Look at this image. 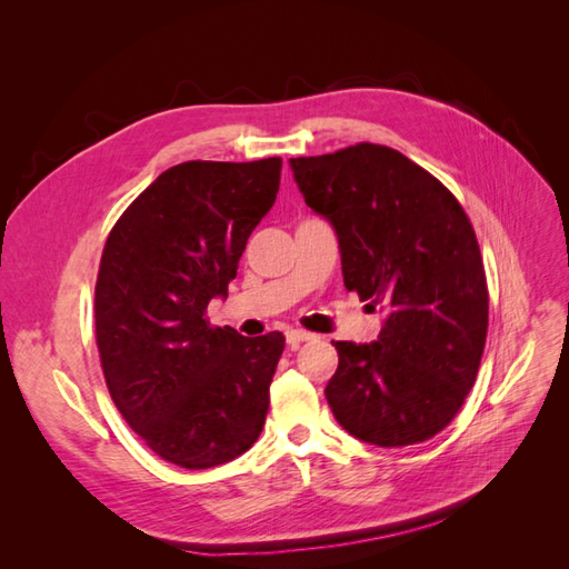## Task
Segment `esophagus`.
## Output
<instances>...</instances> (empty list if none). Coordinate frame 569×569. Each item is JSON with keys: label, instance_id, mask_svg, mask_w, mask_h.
I'll return each mask as SVG.
<instances>
[{"label": "esophagus", "instance_id": "1", "mask_svg": "<svg viewBox=\"0 0 569 569\" xmlns=\"http://www.w3.org/2000/svg\"><path fill=\"white\" fill-rule=\"evenodd\" d=\"M287 343L291 349H297L299 343H303V341H308V339H313V335L311 332H303V330H287Z\"/></svg>", "mask_w": 569, "mask_h": 569}]
</instances>
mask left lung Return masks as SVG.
<instances>
[{
    "mask_svg": "<svg viewBox=\"0 0 569 569\" xmlns=\"http://www.w3.org/2000/svg\"><path fill=\"white\" fill-rule=\"evenodd\" d=\"M289 166L303 201L337 232L343 284L385 311L377 341H335L327 403L360 441L432 439L470 393L487 341V274L470 218L435 176L382 144Z\"/></svg>",
    "mask_w": 569,
    "mask_h": 569,
    "instance_id": "left-lung-1",
    "label": "left lung"
}]
</instances>
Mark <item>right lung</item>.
Here are the masks:
<instances>
[{
  "instance_id": "add662e5",
  "label": "right lung",
  "mask_w": 569,
  "mask_h": 569,
  "mask_svg": "<svg viewBox=\"0 0 569 569\" xmlns=\"http://www.w3.org/2000/svg\"><path fill=\"white\" fill-rule=\"evenodd\" d=\"M282 159L187 161L118 218L101 253L94 327L120 416L149 449L187 470L249 451L266 425L282 332L211 327L247 239L272 209Z\"/></svg>"
}]
</instances>
